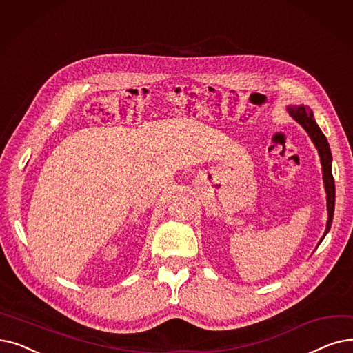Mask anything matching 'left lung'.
Returning <instances> with one entry per match:
<instances>
[{
	"instance_id": "1",
	"label": "left lung",
	"mask_w": 353,
	"mask_h": 353,
	"mask_svg": "<svg viewBox=\"0 0 353 353\" xmlns=\"http://www.w3.org/2000/svg\"><path fill=\"white\" fill-rule=\"evenodd\" d=\"M287 112L290 117L296 119L299 124L304 128V131L309 134L310 140L313 141L314 147L317 148L320 163H321V173H323V183H325V190H326V201H327V223H326V231L323 236L320 238V242L325 239L327 232L330 231L332 221H333V213H334V180L332 174V152L329 143L326 140L325 134L321 132L319 128L317 122L314 121L313 111L309 108L307 105H288ZM320 242L317 245H320Z\"/></svg>"
}]
</instances>
